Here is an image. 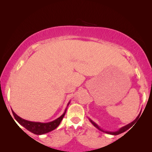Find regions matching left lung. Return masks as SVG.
<instances>
[{"label": "left lung", "instance_id": "left-lung-1", "mask_svg": "<svg viewBox=\"0 0 152 152\" xmlns=\"http://www.w3.org/2000/svg\"><path fill=\"white\" fill-rule=\"evenodd\" d=\"M139 118V116H138V117H137V118ZM136 118V119H137ZM91 122H92V124H93V125H94L95 127L96 128H97L98 129H99L100 131H102V132H105V133H107V134H112V135H118V134H122V133H123V132H126V130H128L129 129L130 127H132V126L134 125V124L135 123V120L134 122H131V123H129V124H127V125H126V126H123V127H122L121 129H120V130H118V131H117V132H104V131L102 130V129H101L95 123V122H93L92 120H91Z\"/></svg>", "mask_w": 152, "mask_h": 152}]
</instances>
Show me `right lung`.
I'll return each mask as SVG.
<instances>
[{
    "mask_svg": "<svg viewBox=\"0 0 152 152\" xmlns=\"http://www.w3.org/2000/svg\"><path fill=\"white\" fill-rule=\"evenodd\" d=\"M66 111H65L63 115L60 116L59 118H58L57 119H56L53 122H48V123H41V122L28 121V120H26L23 119L21 118H20L19 116L16 115L13 111H12V113H13L14 117L16 119V121H17L20 125L23 126L26 129H28V131H30V132L34 134L41 135L46 134L48 132H51V131L55 129L59 125L60 122H61L62 119H63L64 115H65Z\"/></svg>",
    "mask_w": 152,
    "mask_h": 152,
    "instance_id": "right-lung-1",
    "label": "right lung"
}]
</instances>
